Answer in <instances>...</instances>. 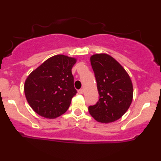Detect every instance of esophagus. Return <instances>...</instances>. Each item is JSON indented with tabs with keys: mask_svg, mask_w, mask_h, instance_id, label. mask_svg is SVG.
I'll use <instances>...</instances> for the list:
<instances>
[{
	"mask_svg": "<svg viewBox=\"0 0 161 161\" xmlns=\"http://www.w3.org/2000/svg\"><path fill=\"white\" fill-rule=\"evenodd\" d=\"M78 93L80 94V95H82V94L84 93V90H83V89H79V91H78Z\"/></svg>",
	"mask_w": 161,
	"mask_h": 161,
	"instance_id": "1",
	"label": "esophagus"
}]
</instances>
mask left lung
Masks as SVG:
<instances>
[{
    "label": "left lung",
    "mask_w": 161,
    "mask_h": 161,
    "mask_svg": "<svg viewBox=\"0 0 161 161\" xmlns=\"http://www.w3.org/2000/svg\"><path fill=\"white\" fill-rule=\"evenodd\" d=\"M90 60L100 97L88 111L97 122L112 123L121 118L132 103V81L124 68L107 53L92 55Z\"/></svg>",
    "instance_id": "left-lung-1"
}]
</instances>
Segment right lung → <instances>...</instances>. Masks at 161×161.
Here are the masks:
<instances>
[{
  "mask_svg": "<svg viewBox=\"0 0 161 161\" xmlns=\"http://www.w3.org/2000/svg\"><path fill=\"white\" fill-rule=\"evenodd\" d=\"M76 59L58 54L50 57L29 74L24 85L25 97L38 115L54 119L69 108L76 94L72 68Z\"/></svg>",
  "mask_w": 161,
  "mask_h": 161,
  "instance_id": "1",
  "label": "right lung"
}]
</instances>
